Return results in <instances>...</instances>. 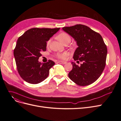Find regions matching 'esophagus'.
<instances>
[{
	"label": "esophagus",
	"instance_id": "obj_1",
	"mask_svg": "<svg viewBox=\"0 0 121 121\" xmlns=\"http://www.w3.org/2000/svg\"><path fill=\"white\" fill-rule=\"evenodd\" d=\"M58 63H59V64H66V62H65V61H58Z\"/></svg>",
	"mask_w": 121,
	"mask_h": 121
}]
</instances>
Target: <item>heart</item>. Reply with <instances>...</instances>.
<instances>
[{"instance_id":"1","label":"heart","mask_w":121,"mask_h":121,"mask_svg":"<svg viewBox=\"0 0 121 121\" xmlns=\"http://www.w3.org/2000/svg\"><path fill=\"white\" fill-rule=\"evenodd\" d=\"M58 39L62 43H64L67 41H71V37L68 34L66 33H60L58 35ZM50 39L47 42V46H48L50 43ZM69 53L67 52H63V53H58L56 54V57L58 58L62 59H66L67 56L69 55Z\"/></svg>"}]
</instances>
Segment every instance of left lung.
Returning a JSON list of instances; mask_svg holds the SVG:
<instances>
[{"instance_id": "obj_1", "label": "left lung", "mask_w": 121, "mask_h": 121, "mask_svg": "<svg viewBox=\"0 0 121 121\" xmlns=\"http://www.w3.org/2000/svg\"><path fill=\"white\" fill-rule=\"evenodd\" d=\"M62 30L77 43L78 47L73 54V59L83 62L80 66L72 62L73 69L68 76L78 86L91 85L101 76L106 65L107 49L101 35L81 24L63 27Z\"/></svg>"}]
</instances>
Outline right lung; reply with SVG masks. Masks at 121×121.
<instances>
[{
	"instance_id": "1",
	"label": "right lung",
	"mask_w": 121,
	"mask_h": 121,
	"mask_svg": "<svg viewBox=\"0 0 121 121\" xmlns=\"http://www.w3.org/2000/svg\"><path fill=\"white\" fill-rule=\"evenodd\" d=\"M60 29L32 28L19 38L14 56L18 72L25 81L37 84L48 78L49 70L55 63L49 60L41 63L39 59L42 55L41 52L46 50V41Z\"/></svg>"
}]
</instances>
